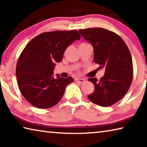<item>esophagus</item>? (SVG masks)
Listing matches in <instances>:
<instances>
[{"mask_svg": "<svg viewBox=\"0 0 147 147\" xmlns=\"http://www.w3.org/2000/svg\"><path fill=\"white\" fill-rule=\"evenodd\" d=\"M76 82H78L79 83H83L84 82H85V80L84 79H82V78H79V79H76Z\"/></svg>", "mask_w": 147, "mask_h": 147, "instance_id": "34e87169", "label": "esophagus"}]
</instances>
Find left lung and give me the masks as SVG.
<instances>
[{
    "label": "left lung",
    "mask_w": 147,
    "mask_h": 147,
    "mask_svg": "<svg viewBox=\"0 0 147 147\" xmlns=\"http://www.w3.org/2000/svg\"><path fill=\"white\" fill-rule=\"evenodd\" d=\"M79 32L92 44L94 62L105 69L104 76L100 80L88 79L94 85V91L88 98L100 106H111L121 100L130 87L133 79L130 52L124 40L112 31L90 28Z\"/></svg>",
    "instance_id": "left-lung-1"
}]
</instances>
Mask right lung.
<instances>
[{"mask_svg": "<svg viewBox=\"0 0 147 147\" xmlns=\"http://www.w3.org/2000/svg\"><path fill=\"white\" fill-rule=\"evenodd\" d=\"M81 38L77 30L43 32L31 40L19 57L16 76L19 88L31 105L40 109L60 102L71 77H53L55 63L62 60L69 45Z\"/></svg>", "mask_w": 147, "mask_h": 147, "instance_id": "right-lung-1", "label": "right lung"}]
</instances>
